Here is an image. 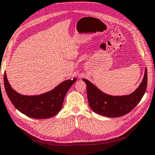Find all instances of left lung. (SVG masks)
Returning <instances> with one entry per match:
<instances>
[{
  "label": "left lung",
  "instance_id": "1",
  "mask_svg": "<svg viewBox=\"0 0 155 155\" xmlns=\"http://www.w3.org/2000/svg\"><path fill=\"white\" fill-rule=\"evenodd\" d=\"M147 69H145L142 82L131 94L112 96L103 93L90 81L82 79L86 84L88 104L94 112L110 118L127 114L139 104L147 87Z\"/></svg>",
  "mask_w": 155,
  "mask_h": 155
}]
</instances>
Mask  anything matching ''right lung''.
I'll return each instance as SVG.
<instances>
[{"instance_id":"right-lung-1","label":"right lung","mask_w":155,"mask_h":155,"mask_svg":"<svg viewBox=\"0 0 155 155\" xmlns=\"http://www.w3.org/2000/svg\"><path fill=\"white\" fill-rule=\"evenodd\" d=\"M77 78L64 81L53 90L35 96L19 94L8 82L6 73L4 74V85L8 97L18 110L26 116L35 119L53 117L61 110L64 97Z\"/></svg>"}]
</instances>
